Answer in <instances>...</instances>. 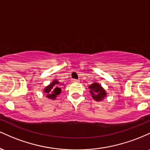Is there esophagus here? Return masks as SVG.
I'll return each instance as SVG.
<instances>
[{"mask_svg":"<svg viewBox=\"0 0 150 150\" xmlns=\"http://www.w3.org/2000/svg\"><path fill=\"white\" fill-rule=\"evenodd\" d=\"M78 80H77V79H73V82H78Z\"/></svg>","mask_w":150,"mask_h":150,"instance_id":"obj_1","label":"esophagus"}]
</instances>
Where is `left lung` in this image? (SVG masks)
Instances as JSON below:
<instances>
[{
    "mask_svg": "<svg viewBox=\"0 0 150 150\" xmlns=\"http://www.w3.org/2000/svg\"><path fill=\"white\" fill-rule=\"evenodd\" d=\"M91 94L96 101H101L106 96L105 90L98 83H93L89 86Z\"/></svg>",
    "mask_w": 150,
    "mask_h": 150,
    "instance_id": "left-lung-1",
    "label": "left lung"
}]
</instances>
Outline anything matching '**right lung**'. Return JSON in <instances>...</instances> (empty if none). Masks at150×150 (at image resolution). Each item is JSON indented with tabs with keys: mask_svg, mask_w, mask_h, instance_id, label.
Listing matches in <instances>:
<instances>
[{
	"mask_svg": "<svg viewBox=\"0 0 150 150\" xmlns=\"http://www.w3.org/2000/svg\"><path fill=\"white\" fill-rule=\"evenodd\" d=\"M58 83H59V82L55 80L52 83L50 84L48 87H46V89H44V92L47 94L46 97L49 99H54L58 95H59L61 92V89L60 87H58Z\"/></svg>",
	"mask_w": 150,
	"mask_h": 150,
	"instance_id": "1",
	"label": "right lung"
}]
</instances>
